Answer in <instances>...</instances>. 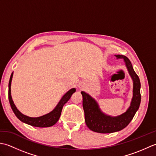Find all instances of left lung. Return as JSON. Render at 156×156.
Wrapping results in <instances>:
<instances>
[{
	"label": "left lung",
	"mask_w": 156,
	"mask_h": 156,
	"mask_svg": "<svg viewBox=\"0 0 156 156\" xmlns=\"http://www.w3.org/2000/svg\"><path fill=\"white\" fill-rule=\"evenodd\" d=\"M115 56L117 59H123L129 74L133 80V97L130 106L124 113L117 117H111L102 112L94 98L85 92H81L86 124L90 130L97 133H111L123 129L133 119L140 105V78L135 72L130 60L126 56L122 55H115Z\"/></svg>",
	"instance_id": "left-lung-1"
}]
</instances>
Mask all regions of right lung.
I'll return each mask as SVG.
<instances>
[{
  "label": "right lung",
  "instance_id": "right-lung-1",
  "mask_svg": "<svg viewBox=\"0 0 156 156\" xmlns=\"http://www.w3.org/2000/svg\"><path fill=\"white\" fill-rule=\"evenodd\" d=\"M12 76L13 72H12L9 82V100L12 110L14 112L16 117H17L20 121H22L23 122H25L26 124L34 126V127H49L55 125L59 120V117H60L62 110L63 107H64V105L69 100V98L72 97V94L76 92V88H74L69 90L62 97L60 101H59L58 105H56V107L53 109L51 112H49V113L40 116V117H28L27 115L22 114L21 112L18 110L17 108L16 107L15 105L14 104V102L12 101L11 91V86Z\"/></svg>",
  "mask_w": 156,
  "mask_h": 156
}]
</instances>
